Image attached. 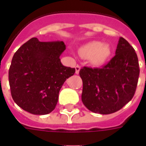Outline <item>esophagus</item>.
Wrapping results in <instances>:
<instances>
[{"label":"esophagus","instance_id":"34e87169","mask_svg":"<svg viewBox=\"0 0 146 146\" xmlns=\"http://www.w3.org/2000/svg\"><path fill=\"white\" fill-rule=\"evenodd\" d=\"M76 69V74H79V73H80V66H79V65H77V66H76L75 67Z\"/></svg>","mask_w":146,"mask_h":146}]
</instances>
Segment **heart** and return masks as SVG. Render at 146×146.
<instances>
[{
  "mask_svg": "<svg viewBox=\"0 0 146 146\" xmlns=\"http://www.w3.org/2000/svg\"><path fill=\"white\" fill-rule=\"evenodd\" d=\"M81 56L88 59L94 66H102L109 60L112 54L110 44L92 41L82 45L80 49Z\"/></svg>",
  "mask_w": 146,
  "mask_h": 146,
  "instance_id": "heart-1",
  "label": "heart"
}]
</instances>
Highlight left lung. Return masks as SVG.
I'll use <instances>...</instances> for the list:
<instances>
[{
  "label": "left lung",
  "mask_w": 146,
  "mask_h": 146,
  "mask_svg": "<svg viewBox=\"0 0 146 146\" xmlns=\"http://www.w3.org/2000/svg\"><path fill=\"white\" fill-rule=\"evenodd\" d=\"M139 75L133 48L120 37L115 56L102 68L83 67L82 102L94 113L109 114L121 109L133 98Z\"/></svg>",
  "instance_id": "1"
}]
</instances>
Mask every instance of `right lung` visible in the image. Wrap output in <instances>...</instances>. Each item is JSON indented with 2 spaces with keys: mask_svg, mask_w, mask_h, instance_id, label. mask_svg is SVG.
Wrapping results in <instances>:
<instances>
[{
  "mask_svg": "<svg viewBox=\"0 0 146 146\" xmlns=\"http://www.w3.org/2000/svg\"><path fill=\"white\" fill-rule=\"evenodd\" d=\"M63 42H42L33 38L13 57L9 83L13 99L24 111L44 115L55 108L59 92L75 69L64 66Z\"/></svg>",
  "mask_w": 146,
  "mask_h": 146,
  "instance_id": "add662e5",
  "label": "right lung"
}]
</instances>
